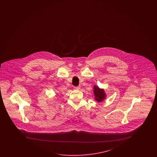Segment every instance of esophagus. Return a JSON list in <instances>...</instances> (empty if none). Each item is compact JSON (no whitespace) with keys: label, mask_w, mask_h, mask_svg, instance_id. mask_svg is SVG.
Returning <instances> with one entry per match:
<instances>
[{"label":"esophagus","mask_w":157,"mask_h":157,"mask_svg":"<svg viewBox=\"0 0 157 157\" xmlns=\"http://www.w3.org/2000/svg\"><path fill=\"white\" fill-rule=\"evenodd\" d=\"M74 89L76 90H80L81 87H80V86H76V87H74Z\"/></svg>","instance_id":"34e87169"}]
</instances>
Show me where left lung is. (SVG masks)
<instances>
[{
	"mask_svg": "<svg viewBox=\"0 0 157 157\" xmlns=\"http://www.w3.org/2000/svg\"><path fill=\"white\" fill-rule=\"evenodd\" d=\"M93 92L95 96L94 99L98 102H102L106 97L104 90L103 89H100V87L97 86H94Z\"/></svg>",
	"mask_w": 157,
	"mask_h": 157,
	"instance_id": "1",
	"label": "left lung"
}]
</instances>
